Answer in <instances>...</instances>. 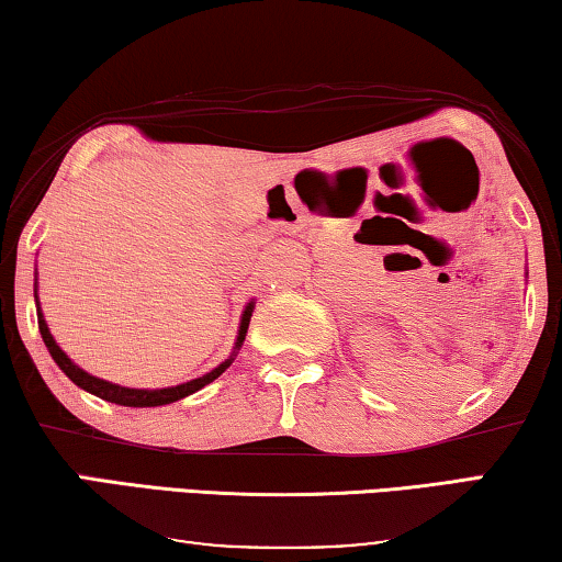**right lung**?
Returning a JSON list of instances; mask_svg holds the SVG:
<instances>
[{
	"mask_svg": "<svg viewBox=\"0 0 562 562\" xmlns=\"http://www.w3.org/2000/svg\"><path fill=\"white\" fill-rule=\"evenodd\" d=\"M251 311H254V301L246 306L244 318H240L236 349H240V344H244V339H246L248 322H251ZM37 324H40L42 341H45V347L49 349L52 359L57 361V367L63 369L65 374L70 376L77 386H82L85 392L100 396V400L123 404V407H162V404L183 400V396L193 394L198 390H203L205 384H211L213 379H218L223 371L231 367V361H233V357H231V359L223 361L221 367H215L213 371H209V374L198 376V379H193V382H186V384H178V386H168V390H127V386H117V384H112V382H105V379H98V376L88 374V371H82L70 357H67L63 349L57 347L55 339H52L49 329H47V324H45V316H42V311H40V301H37Z\"/></svg>",
	"mask_w": 562,
	"mask_h": 562,
	"instance_id": "obj_1",
	"label": "right lung"
}]
</instances>
